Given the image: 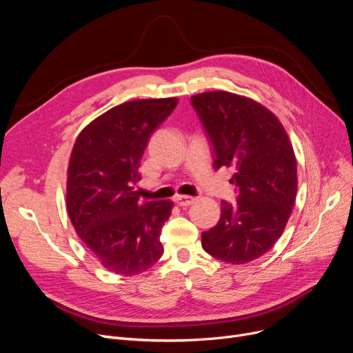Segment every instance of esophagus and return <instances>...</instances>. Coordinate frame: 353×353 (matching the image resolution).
Masks as SVG:
<instances>
[{
	"label": "esophagus",
	"instance_id": "1",
	"mask_svg": "<svg viewBox=\"0 0 353 353\" xmlns=\"http://www.w3.org/2000/svg\"><path fill=\"white\" fill-rule=\"evenodd\" d=\"M174 201L177 203L180 208H188V206L193 205V203L196 201V197H192V196H177V197H174Z\"/></svg>",
	"mask_w": 353,
	"mask_h": 353
}]
</instances>
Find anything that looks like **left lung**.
<instances>
[{
  "label": "left lung",
  "instance_id": "8db88e82",
  "mask_svg": "<svg viewBox=\"0 0 353 353\" xmlns=\"http://www.w3.org/2000/svg\"><path fill=\"white\" fill-rule=\"evenodd\" d=\"M190 103L214 150V167H232L236 203L221 200L219 223L201 233V246L221 262L243 265L265 254L285 230L298 179L296 157L277 117L262 104L228 91Z\"/></svg>",
  "mask_w": 353,
  "mask_h": 353
}]
</instances>
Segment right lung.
I'll return each instance as SVG.
<instances>
[{"instance_id": "add662e5", "label": "right lung", "mask_w": 353, "mask_h": 353, "mask_svg": "<svg viewBox=\"0 0 353 353\" xmlns=\"http://www.w3.org/2000/svg\"><path fill=\"white\" fill-rule=\"evenodd\" d=\"M179 100H133L91 121L74 143L67 212L100 263L123 276L150 269L163 254L160 234L173 203L141 201L136 190L148 139Z\"/></svg>"}]
</instances>
